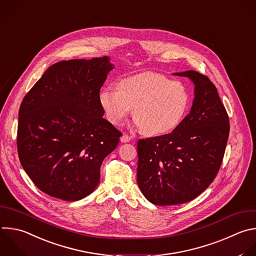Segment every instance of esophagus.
<instances>
[{
    "label": "esophagus",
    "mask_w": 256,
    "mask_h": 256,
    "mask_svg": "<svg viewBox=\"0 0 256 256\" xmlns=\"http://www.w3.org/2000/svg\"><path fill=\"white\" fill-rule=\"evenodd\" d=\"M130 140H132V136H128V134H124L122 136V138H120V142H130Z\"/></svg>",
    "instance_id": "34e87169"
}]
</instances>
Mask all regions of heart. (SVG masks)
<instances>
[{
  "instance_id": "1",
  "label": "heart",
  "mask_w": 256,
  "mask_h": 256,
  "mask_svg": "<svg viewBox=\"0 0 256 256\" xmlns=\"http://www.w3.org/2000/svg\"><path fill=\"white\" fill-rule=\"evenodd\" d=\"M98 98L106 118L116 126L134 108V118L148 136L173 132L186 116L191 102L183 82L156 72L124 78L118 83V90L104 88Z\"/></svg>"
}]
</instances>
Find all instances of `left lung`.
<instances>
[{"label":"left lung","instance_id":"8db88e82","mask_svg":"<svg viewBox=\"0 0 256 256\" xmlns=\"http://www.w3.org/2000/svg\"><path fill=\"white\" fill-rule=\"evenodd\" d=\"M195 84L191 112L171 132L138 142L136 181L158 206L189 202L205 191L221 166L229 118L212 81L194 70L175 73Z\"/></svg>","mask_w":256,"mask_h":256}]
</instances>
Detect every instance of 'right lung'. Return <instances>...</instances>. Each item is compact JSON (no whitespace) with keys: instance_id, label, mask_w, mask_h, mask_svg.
Listing matches in <instances>:
<instances>
[{"instance_id":"right-lung-1","label":"right lung","mask_w":256,"mask_h":256,"mask_svg":"<svg viewBox=\"0 0 256 256\" xmlns=\"http://www.w3.org/2000/svg\"><path fill=\"white\" fill-rule=\"evenodd\" d=\"M114 69L110 57L50 66L22 100L17 148L35 186L64 201L92 194L100 166L122 132L104 120L100 92Z\"/></svg>"}]
</instances>
